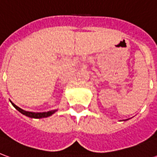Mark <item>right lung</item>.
Instances as JSON below:
<instances>
[{
  "label": "right lung",
  "instance_id": "obj_1",
  "mask_svg": "<svg viewBox=\"0 0 157 157\" xmlns=\"http://www.w3.org/2000/svg\"><path fill=\"white\" fill-rule=\"evenodd\" d=\"M12 105L14 106V108L16 109H17L19 112L22 113V114L28 116V117H30V118H46V117H48V116L52 115L55 112H56L57 110H53V111H49V112H44V113H33V112H28V111H25V110H22V109L18 108L17 106H16L15 104L12 103Z\"/></svg>",
  "mask_w": 157,
  "mask_h": 157
}]
</instances>
